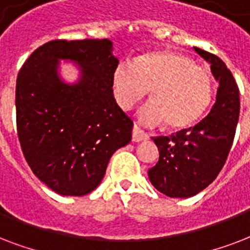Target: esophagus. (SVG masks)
I'll return each mask as SVG.
<instances>
[{
	"label": "esophagus",
	"instance_id": "obj_1",
	"mask_svg": "<svg viewBox=\"0 0 250 250\" xmlns=\"http://www.w3.org/2000/svg\"><path fill=\"white\" fill-rule=\"evenodd\" d=\"M146 139H148V134H147V133H145V131H143L141 127H138L137 125H134V127H133V135H131V141H133V142H141V141H146Z\"/></svg>",
	"mask_w": 250,
	"mask_h": 250
}]
</instances>
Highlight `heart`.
Masks as SVG:
<instances>
[{
	"instance_id": "heart-1",
	"label": "heart",
	"mask_w": 250,
	"mask_h": 250,
	"mask_svg": "<svg viewBox=\"0 0 250 250\" xmlns=\"http://www.w3.org/2000/svg\"><path fill=\"white\" fill-rule=\"evenodd\" d=\"M116 104L129 111L151 88V96L139 111L145 125L167 123L169 129L183 130L193 126L208 111L212 99L211 75L205 67L180 52L155 49L121 61L111 77Z\"/></svg>"
}]
</instances>
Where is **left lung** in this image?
<instances>
[{"label": "left lung", "mask_w": 250, "mask_h": 250, "mask_svg": "<svg viewBox=\"0 0 250 250\" xmlns=\"http://www.w3.org/2000/svg\"><path fill=\"white\" fill-rule=\"evenodd\" d=\"M194 51L210 62L219 87L210 113L195 126L171 137H152L159 160L148 169V179L160 193L172 198L195 195L216 179L231 150L239 121V87L229 69L218 56L197 46Z\"/></svg>", "instance_id": "left-lung-1"}]
</instances>
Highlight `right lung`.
<instances>
[{
	"label": "right lung",
	"mask_w": 250,
	"mask_h": 250,
	"mask_svg": "<svg viewBox=\"0 0 250 250\" xmlns=\"http://www.w3.org/2000/svg\"><path fill=\"white\" fill-rule=\"evenodd\" d=\"M112 51L108 39L52 40L18 73L15 108L23 155L35 176L61 195L96 189L113 152L131 141L133 121L112 95L119 63ZM59 59L77 62L78 83L59 78Z\"/></svg>",
	"instance_id": "right-lung-1"
}]
</instances>
